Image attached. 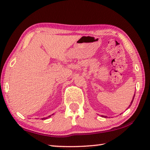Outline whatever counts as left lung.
Masks as SVG:
<instances>
[{"instance_id":"1","label":"left lung","mask_w":150,"mask_h":150,"mask_svg":"<svg viewBox=\"0 0 150 150\" xmlns=\"http://www.w3.org/2000/svg\"><path fill=\"white\" fill-rule=\"evenodd\" d=\"M133 100H134V98H133L132 100V102H131V103H130V105H131V104H132V101H133ZM102 117H105V116H102Z\"/></svg>"}]
</instances>
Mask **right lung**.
Here are the masks:
<instances>
[{
  "label": "right lung",
  "instance_id": "add662e5",
  "mask_svg": "<svg viewBox=\"0 0 150 150\" xmlns=\"http://www.w3.org/2000/svg\"><path fill=\"white\" fill-rule=\"evenodd\" d=\"M49 117H50V116H49ZM48 117H46V118H43L42 120H45V119H47V118H48Z\"/></svg>",
  "mask_w": 150,
  "mask_h": 150
}]
</instances>
